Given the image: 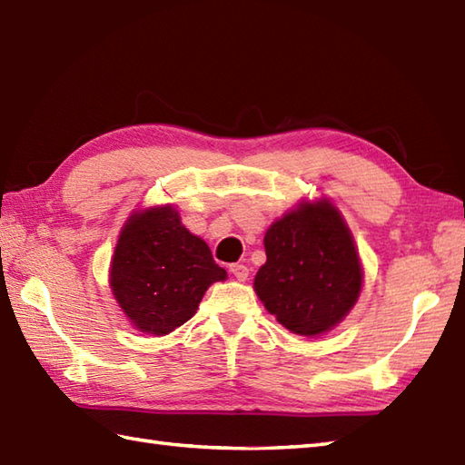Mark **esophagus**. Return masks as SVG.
<instances>
[{
    "label": "esophagus",
    "mask_w": 465,
    "mask_h": 465,
    "mask_svg": "<svg viewBox=\"0 0 465 465\" xmlns=\"http://www.w3.org/2000/svg\"><path fill=\"white\" fill-rule=\"evenodd\" d=\"M230 272L233 273V277L237 279V282H245V279L250 277V269H247L243 263L230 265Z\"/></svg>",
    "instance_id": "1"
}]
</instances>
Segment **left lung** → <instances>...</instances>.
Here are the masks:
<instances>
[{
    "label": "left lung",
    "mask_w": 465,
    "mask_h": 465,
    "mask_svg": "<svg viewBox=\"0 0 465 465\" xmlns=\"http://www.w3.org/2000/svg\"><path fill=\"white\" fill-rule=\"evenodd\" d=\"M253 289L285 329L317 337L349 315L362 289L352 233L329 200L301 202L265 232Z\"/></svg>",
    "instance_id": "8db88e82"
}]
</instances>
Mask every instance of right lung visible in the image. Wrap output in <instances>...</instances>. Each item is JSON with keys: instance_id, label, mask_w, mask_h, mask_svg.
<instances>
[{"instance_id": "right-lung-1", "label": "right lung", "mask_w": 465, "mask_h": 465, "mask_svg": "<svg viewBox=\"0 0 465 465\" xmlns=\"http://www.w3.org/2000/svg\"><path fill=\"white\" fill-rule=\"evenodd\" d=\"M228 277L208 243L172 206L134 212L111 262V289L134 329L164 337L196 315L208 287Z\"/></svg>"}]
</instances>
